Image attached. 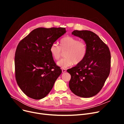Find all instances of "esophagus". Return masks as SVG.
<instances>
[{"label": "esophagus", "instance_id": "34e87169", "mask_svg": "<svg viewBox=\"0 0 124 124\" xmlns=\"http://www.w3.org/2000/svg\"><path fill=\"white\" fill-rule=\"evenodd\" d=\"M62 71L63 73H65V72H66V70L65 69H62Z\"/></svg>", "mask_w": 124, "mask_h": 124}]
</instances>
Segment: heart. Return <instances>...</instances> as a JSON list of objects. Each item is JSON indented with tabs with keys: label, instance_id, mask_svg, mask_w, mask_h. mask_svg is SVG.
<instances>
[{
	"label": "heart",
	"instance_id": "obj_1",
	"mask_svg": "<svg viewBox=\"0 0 124 124\" xmlns=\"http://www.w3.org/2000/svg\"><path fill=\"white\" fill-rule=\"evenodd\" d=\"M50 53L55 60H58L65 52V58L57 62L58 65L62 68H66L72 66L73 63L79 64L85 58L88 51L87 45L85 42L79 41L78 39L66 36L62 38L60 41V46L53 43L50 47Z\"/></svg>",
	"mask_w": 124,
	"mask_h": 124
}]
</instances>
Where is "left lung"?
<instances>
[{
  "label": "left lung",
  "instance_id": "obj_1",
  "mask_svg": "<svg viewBox=\"0 0 124 124\" xmlns=\"http://www.w3.org/2000/svg\"><path fill=\"white\" fill-rule=\"evenodd\" d=\"M87 45V53L82 62L67 72L71 75L69 86L75 95L90 97L98 93L108 77L110 69V53L108 46L90 31H74Z\"/></svg>",
  "mask_w": 124,
  "mask_h": 124
}]
</instances>
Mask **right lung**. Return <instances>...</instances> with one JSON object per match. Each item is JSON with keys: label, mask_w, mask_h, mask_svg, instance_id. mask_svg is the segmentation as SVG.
Wrapping results in <instances>:
<instances>
[{"label": "right lung", "mask_w": 124, "mask_h": 124, "mask_svg": "<svg viewBox=\"0 0 124 124\" xmlns=\"http://www.w3.org/2000/svg\"><path fill=\"white\" fill-rule=\"evenodd\" d=\"M65 32V28H39L18 43L15 57L16 79L30 98L40 100L47 95L61 74L49 48Z\"/></svg>", "instance_id": "right-lung-1"}]
</instances>
